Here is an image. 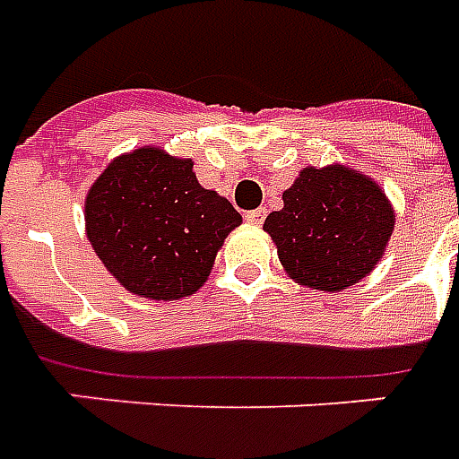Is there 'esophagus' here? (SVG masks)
<instances>
[{
    "instance_id": "esophagus-1",
    "label": "esophagus",
    "mask_w": 459,
    "mask_h": 459,
    "mask_svg": "<svg viewBox=\"0 0 459 459\" xmlns=\"http://www.w3.org/2000/svg\"><path fill=\"white\" fill-rule=\"evenodd\" d=\"M264 217H266V210H249V212H245V220L249 224H255V227H259V224L264 222Z\"/></svg>"
}]
</instances>
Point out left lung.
<instances>
[{
    "label": "left lung",
    "mask_w": 459,
    "mask_h": 459,
    "mask_svg": "<svg viewBox=\"0 0 459 459\" xmlns=\"http://www.w3.org/2000/svg\"><path fill=\"white\" fill-rule=\"evenodd\" d=\"M264 220L289 279L316 291H343L378 264L395 227V210L370 175L349 165H308Z\"/></svg>",
    "instance_id": "1"
}]
</instances>
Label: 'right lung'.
<instances>
[{
    "mask_svg": "<svg viewBox=\"0 0 459 459\" xmlns=\"http://www.w3.org/2000/svg\"><path fill=\"white\" fill-rule=\"evenodd\" d=\"M193 158L143 145L106 165L86 193V237L120 287L152 301L190 297L207 281L232 203L197 183Z\"/></svg>",
    "mask_w": 459,
    "mask_h": 459,
    "instance_id": "add662e5",
    "label": "right lung"
}]
</instances>
